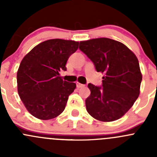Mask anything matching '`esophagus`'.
I'll return each instance as SVG.
<instances>
[{
    "label": "esophagus",
    "mask_w": 157,
    "mask_h": 157,
    "mask_svg": "<svg viewBox=\"0 0 157 157\" xmlns=\"http://www.w3.org/2000/svg\"><path fill=\"white\" fill-rule=\"evenodd\" d=\"M83 86H84V85L83 84H81V83H77V88H82V87H83Z\"/></svg>",
    "instance_id": "esophagus-1"
}]
</instances>
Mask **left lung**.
<instances>
[{"instance_id":"left-lung-1","label":"left lung","mask_w":157,"mask_h":157,"mask_svg":"<svg viewBox=\"0 0 157 157\" xmlns=\"http://www.w3.org/2000/svg\"><path fill=\"white\" fill-rule=\"evenodd\" d=\"M79 48L105 74L101 86L89 83L86 99L88 113L102 121L119 119L140 94L142 75L136 55L126 45L108 38L80 42Z\"/></svg>"}]
</instances>
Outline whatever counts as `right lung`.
<instances>
[{
  "instance_id": "obj_1",
  "label": "right lung",
  "mask_w": 157,
  "mask_h": 157,
  "mask_svg": "<svg viewBox=\"0 0 157 157\" xmlns=\"http://www.w3.org/2000/svg\"><path fill=\"white\" fill-rule=\"evenodd\" d=\"M78 45L74 41L50 39L34 47L22 60L17 75L18 93L34 117L52 119L64 110L76 84L63 80L59 72L67 70V60Z\"/></svg>"
}]
</instances>
